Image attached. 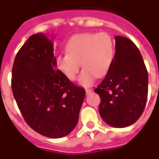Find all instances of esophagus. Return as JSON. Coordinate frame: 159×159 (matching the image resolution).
<instances>
[{
	"label": "esophagus",
	"instance_id": "esophagus-1",
	"mask_svg": "<svg viewBox=\"0 0 159 159\" xmlns=\"http://www.w3.org/2000/svg\"><path fill=\"white\" fill-rule=\"evenodd\" d=\"M85 91H86L87 94H90L91 92H92V90L89 89V88H86V89H85Z\"/></svg>",
	"mask_w": 159,
	"mask_h": 159
}]
</instances>
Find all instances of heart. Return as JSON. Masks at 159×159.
Listing matches in <instances>:
<instances>
[{"mask_svg":"<svg viewBox=\"0 0 159 159\" xmlns=\"http://www.w3.org/2000/svg\"><path fill=\"white\" fill-rule=\"evenodd\" d=\"M65 54L57 56L56 63L59 69L70 80H74L80 71L79 83L88 87L95 76L102 77L110 69L115 57V41L105 32H85L73 36L66 44Z\"/></svg>","mask_w":159,"mask_h":159,"instance_id":"1","label":"heart"}]
</instances>
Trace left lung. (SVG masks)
Returning a JSON list of instances; mask_svg holds the SVG:
<instances>
[{"instance_id":"obj_1","label":"left lung","mask_w":159,"mask_h":159,"mask_svg":"<svg viewBox=\"0 0 159 159\" xmlns=\"http://www.w3.org/2000/svg\"><path fill=\"white\" fill-rule=\"evenodd\" d=\"M116 53L107 74L94 91L100 97L99 111L111 127H126L135 123L145 109L148 73L137 46L116 36Z\"/></svg>"}]
</instances>
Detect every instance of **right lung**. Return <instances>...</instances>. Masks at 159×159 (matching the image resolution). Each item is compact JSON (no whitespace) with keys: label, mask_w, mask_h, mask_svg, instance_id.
Segmentation results:
<instances>
[{"label":"right lung","mask_w":159,"mask_h":159,"mask_svg":"<svg viewBox=\"0 0 159 159\" xmlns=\"http://www.w3.org/2000/svg\"><path fill=\"white\" fill-rule=\"evenodd\" d=\"M53 50L44 34L31 36L14 60L11 83L27 124L42 135L58 139L76 126L85 90L57 69Z\"/></svg>","instance_id":"obj_1"}]
</instances>
